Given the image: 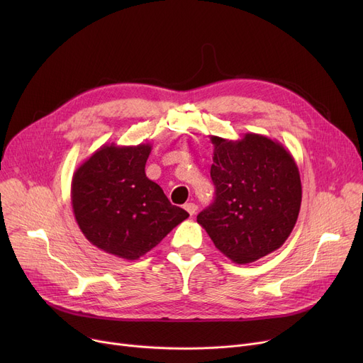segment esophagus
I'll return each mask as SVG.
<instances>
[{"mask_svg":"<svg viewBox=\"0 0 363 363\" xmlns=\"http://www.w3.org/2000/svg\"><path fill=\"white\" fill-rule=\"evenodd\" d=\"M184 208L185 211L189 213V215H194L196 212H197V204H194V203H186V204H184Z\"/></svg>","mask_w":363,"mask_h":363,"instance_id":"obj_1","label":"esophagus"}]
</instances>
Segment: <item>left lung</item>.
Segmentation results:
<instances>
[{
  "mask_svg": "<svg viewBox=\"0 0 363 363\" xmlns=\"http://www.w3.org/2000/svg\"><path fill=\"white\" fill-rule=\"evenodd\" d=\"M211 141L215 201L197 222L226 257L255 262L278 250L293 231L301 204L298 167L287 148L259 133Z\"/></svg>",
  "mask_w": 363,
  "mask_h": 363,
  "instance_id": "left-lung-1",
  "label": "left lung"
}]
</instances>
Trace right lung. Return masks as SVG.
Listing matches in <instances>:
<instances>
[{
	"label": "right lung",
	"instance_id": "obj_1",
	"mask_svg": "<svg viewBox=\"0 0 363 363\" xmlns=\"http://www.w3.org/2000/svg\"><path fill=\"white\" fill-rule=\"evenodd\" d=\"M150 144H104L74 170L72 207L85 238L126 260L150 252L189 215L145 175Z\"/></svg>",
	"mask_w": 363,
	"mask_h": 363
}]
</instances>
